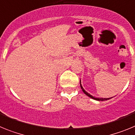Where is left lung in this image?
<instances>
[{"label":"left lung","instance_id":"left-lung-1","mask_svg":"<svg viewBox=\"0 0 135 135\" xmlns=\"http://www.w3.org/2000/svg\"><path fill=\"white\" fill-rule=\"evenodd\" d=\"M80 86H81V88L82 91L84 92V93L85 94V95H87L88 97H90V98H92V99H94V100H98V101H100V100H101V101H103V100H109V99H110V98H113V97H111V98H97V97H93V96H92V95H91V94H89V93H88V92H86V91H85V90H84V88L82 87L81 84V80H80Z\"/></svg>","mask_w":135,"mask_h":135}]
</instances>
